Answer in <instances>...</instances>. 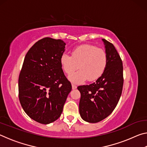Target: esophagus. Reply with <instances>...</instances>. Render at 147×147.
Masks as SVG:
<instances>
[{
	"label": "esophagus",
	"instance_id": "34e87169",
	"mask_svg": "<svg viewBox=\"0 0 147 147\" xmlns=\"http://www.w3.org/2000/svg\"><path fill=\"white\" fill-rule=\"evenodd\" d=\"M72 88H73V89H76L77 88V86H76V85H75V84H72Z\"/></svg>",
	"mask_w": 147,
	"mask_h": 147
}]
</instances>
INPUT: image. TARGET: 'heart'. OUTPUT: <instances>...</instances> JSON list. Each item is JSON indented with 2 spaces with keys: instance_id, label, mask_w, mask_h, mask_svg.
I'll list each match as a JSON object with an SVG mask.
<instances>
[{
  "instance_id": "b5f03b06",
  "label": "heart",
  "mask_w": 147,
  "mask_h": 147,
  "mask_svg": "<svg viewBox=\"0 0 147 147\" xmlns=\"http://www.w3.org/2000/svg\"><path fill=\"white\" fill-rule=\"evenodd\" d=\"M108 56L105 50L93 45H82L74 48L72 56L63 54L60 58L61 67L65 73L71 74L79 68L80 70L69 76L74 83H80L88 79L93 81L98 79L106 67Z\"/></svg>"
}]
</instances>
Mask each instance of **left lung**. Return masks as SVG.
I'll return each mask as SVG.
<instances>
[{
    "instance_id": "left-lung-1",
    "label": "left lung",
    "mask_w": 147,
    "mask_h": 147,
    "mask_svg": "<svg viewBox=\"0 0 147 147\" xmlns=\"http://www.w3.org/2000/svg\"><path fill=\"white\" fill-rule=\"evenodd\" d=\"M108 56L104 73L95 82L80 86L79 111L83 120L95 123L112 113L120 99L123 87V61L113 45L102 39Z\"/></svg>"
}]
</instances>
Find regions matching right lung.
I'll list each match as a JSON object with an SVG mask.
<instances>
[{
  "instance_id": "obj_1",
  "label": "right lung",
  "mask_w": 147,
  "mask_h": 147,
  "mask_svg": "<svg viewBox=\"0 0 147 147\" xmlns=\"http://www.w3.org/2000/svg\"><path fill=\"white\" fill-rule=\"evenodd\" d=\"M65 43L45 38L26 53L19 76V98L24 111L38 123L57 120L72 86L62 70L61 56Z\"/></svg>"
}]
</instances>
